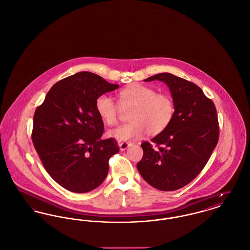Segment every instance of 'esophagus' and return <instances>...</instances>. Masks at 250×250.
<instances>
[{
  "label": "esophagus",
  "instance_id": "obj_1",
  "mask_svg": "<svg viewBox=\"0 0 250 250\" xmlns=\"http://www.w3.org/2000/svg\"><path fill=\"white\" fill-rule=\"evenodd\" d=\"M132 143H128V142H123L121 145H120V150L121 151H125V149H127L128 147L132 146Z\"/></svg>",
  "mask_w": 250,
  "mask_h": 250
}]
</instances>
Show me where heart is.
<instances>
[{
	"mask_svg": "<svg viewBox=\"0 0 250 250\" xmlns=\"http://www.w3.org/2000/svg\"><path fill=\"white\" fill-rule=\"evenodd\" d=\"M118 104L113 98L103 94L96 100V111L107 125L117 124L121 108L131 109L129 123L108 131L119 141H133L146 133L157 135L165 130L175 114V104L167 93H157L154 88L134 84L118 92Z\"/></svg>",
	"mask_w": 250,
	"mask_h": 250,
	"instance_id": "heart-1",
	"label": "heart"
}]
</instances>
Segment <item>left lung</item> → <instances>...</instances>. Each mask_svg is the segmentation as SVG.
<instances>
[{
	"instance_id": "left-lung-1",
	"label": "left lung",
	"mask_w": 250,
	"mask_h": 250,
	"mask_svg": "<svg viewBox=\"0 0 250 250\" xmlns=\"http://www.w3.org/2000/svg\"><path fill=\"white\" fill-rule=\"evenodd\" d=\"M159 80L170 89L175 104L171 124L150 143L142 144L144 157L137 168L152 187L176 191L202 171L219 138L216 108L195 84L169 73L145 79Z\"/></svg>"
}]
</instances>
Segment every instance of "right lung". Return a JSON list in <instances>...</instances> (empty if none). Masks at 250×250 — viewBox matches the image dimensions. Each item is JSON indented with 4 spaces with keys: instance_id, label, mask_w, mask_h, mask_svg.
<instances>
[{
    "instance_id": "add662e5",
    "label": "right lung",
    "mask_w": 250,
    "mask_h": 250,
    "mask_svg": "<svg viewBox=\"0 0 250 250\" xmlns=\"http://www.w3.org/2000/svg\"><path fill=\"white\" fill-rule=\"evenodd\" d=\"M101 76L81 72L56 83L34 115L32 141L52 178L73 192L97 188L119 152L114 139L101 140L104 123L96 100L115 90Z\"/></svg>"
}]
</instances>
